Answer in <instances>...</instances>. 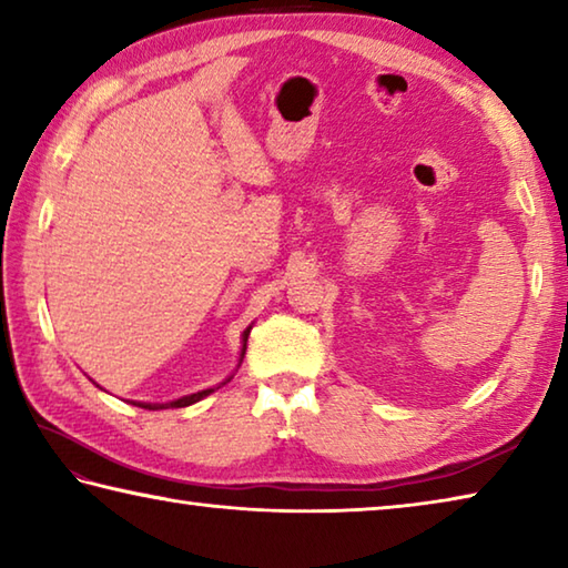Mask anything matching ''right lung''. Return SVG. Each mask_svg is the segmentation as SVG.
<instances>
[{
	"mask_svg": "<svg viewBox=\"0 0 568 568\" xmlns=\"http://www.w3.org/2000/svg\"><path fill=\"white\" fill-rule=\"evenodd\" d=\"M247 335H250V328L243 333V355H245V343H247ZM243 361V358H240ZM230 381V378H227ZM207 393H213V388H207V390H200V393H192V396H185V398H178V400H172V403H134V406H142V408H148V410H160V408H185V406H192V403H197L200 398H205Z\"/></svg>",
	"mask_w": 568,
	"mask_h": 568,
	"instance_id": "right-lung-1",
	"label": "right lung"
}]
</instances>
